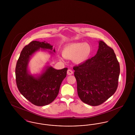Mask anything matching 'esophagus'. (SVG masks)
<instances>
[{"label":"esophagus","instance_id":"34e87169","mask_svg":"<svg viewBox=\"0 0 135 135\" xmlns=\"http://www.w3.org/2000/svg\"><path fill=\"white\" fill-rule=\"evenodd\" d=\"M67 73L68 75H72V74L73 73V71L72 70H71V69H68V70H67Z\"/></svg>","mask_w":135,"mask_h":135}]
</instances>
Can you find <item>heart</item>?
<instances>
[{
    "mask_svg": "<svg viewBox=\"0 0 135 135\" xmlns=\"http://www.w3.org/2000/svg\"><path fill=\"white\" fill-rule=\"evenodd\" d=\"M91 52V47L88 43L74 42L65 45L62 55L67 59H72L73 61L80 64L85 62Z\"/></svg>",
    "mask_w": 135,
    "mask_h": 135,
    "instance_id": "1",
    "label": "heart"
}]
</instances>
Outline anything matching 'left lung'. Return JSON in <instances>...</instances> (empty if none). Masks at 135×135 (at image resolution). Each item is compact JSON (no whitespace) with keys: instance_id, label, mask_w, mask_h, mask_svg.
Returning a JSON list of instances; mask_svg holds the SVG:
<instances>
[{"instance_id":"left-lung-1","label":"left lung","mask_w":135,"mask_h":135,"mask_svg":"<svg viewBox=\"0 0 135 135\" xmlns=\"http://www.w3.org/2000/svg\"><path fill=\"white\" fill-rule=\"evenodd\" d=\"M78 95L91 106H98L108 100L118 86L120 66L113 50L102 41L93 57L73 67Z\"/></svg>"}]
</instances>
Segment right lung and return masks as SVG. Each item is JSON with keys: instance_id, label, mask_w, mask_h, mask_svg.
Listing matches in <instances>:
<instances>
[{"instance_id": "right-lung-1", "label": "right lung", "mask_w": 135, "mask_h": 135, "mask_svg": "<svg viewBox=\"0 0 135 135\" xmlns=\"http://www.w3.org/2000/svg\"><path fill=\"white\" fill-rule=\"evenodd\" d=\"M52 50V46L45 41H32L21 52L16 66V81L21 94L33 104L42 106L51 103L57 97L60 85L66 76L68 68L56 70L48 67L38 77L28 73L29 59L39 49ZM53 51L55 52V49Z\"/></svg>"}]
</instances>
